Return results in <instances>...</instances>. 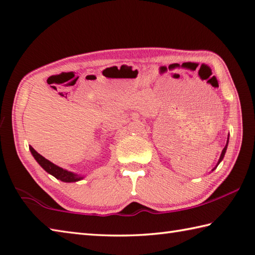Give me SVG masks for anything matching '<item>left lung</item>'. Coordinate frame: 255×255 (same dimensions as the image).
Here are the masks:
<instances>
[{
  "instance_id": "1",
  "label": "left lung",
  "mask_w": 255,
  "mask_h": 255,
  "mask_svg": "<svg viewBox=\"0 0 255 255\" xmlns=\"http://www.w3.org/2000/svg\"><path fill=\"white\" fill-rule=\"evenodd\" d=\"M228 143H229V140H228V142H226V145H225V147H224V149L222 150V154H221V157H220L219 163H217V165H219V164L221 163V161H222V159L224 158V155H225V152H226V148H228ZM217 165H216V167H217ZM216 167H215V168H216ZM215 168H214V169H215ZM214 169H213V170H214Z\"/></svg>"
}]
</instances>
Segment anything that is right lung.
<instances>
[{
	"label": "right lung",
	"instance_id": "obj_1",
	"mask_svg": "<svg viewBox=\"0 0 255 255\" xmlns=\"http://www.w3.org/2000/svg\"><path fill=\"white\" fill-rule=\"evenodd\" d=\"M30 150L32 152V155H33V157L35 158V160L40 164L41 167H42L47 173L54 176L55 178H58V179L62 180V182H66V183L78 182V180H80V179L83 178L82 176H80V175H77V174L72 173V172H68V170L59 167V166L54 165L53 163H51L50 160L45 159L43 156H41L38 151H35L31 146H30Z\"/></svg>",
	"mask_w": 255,
	"mask_h": 255
}]
</instances>
